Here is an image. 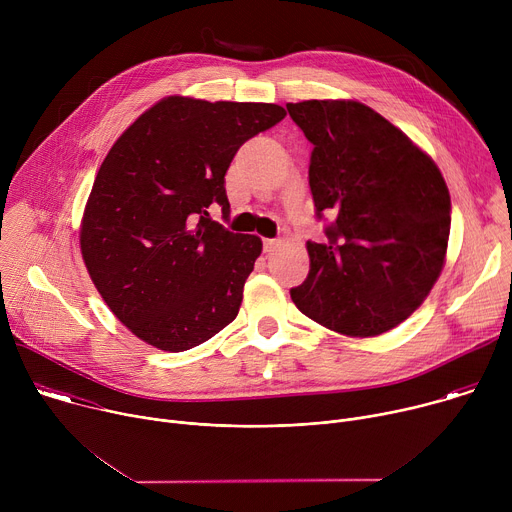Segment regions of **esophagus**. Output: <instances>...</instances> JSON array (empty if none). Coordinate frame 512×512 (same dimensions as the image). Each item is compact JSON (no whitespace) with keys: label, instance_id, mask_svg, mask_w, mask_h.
<instances>
[{"label":"esophagus","instance_id":"34e87169","mask_svg":"<svg viewBox=\"0 0 512 512\" xmlns=\"http://www.w3.org/2000/svg\"><path fill=\"white\" fill-rule=\"evenodd\" d=\"M279 245H281V241H279V239H265V241H263V249H265V253L275 251Z\"/></svg>","mask_w":512,"mask_h":512}]
</instances>
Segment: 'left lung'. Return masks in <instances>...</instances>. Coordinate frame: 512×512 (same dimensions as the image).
<instances>
[{"label": "left lung", "instance_id": "left-lung-1", "mask_svg": "<svg viewBox=\"0 0 512 512\" xmlns=\"http://www.w3.org/2000/svg\"><path fill=\"white\" fill-rule=\"evenodd\" d=\"M314 145L318 216L328 243H306L310 273L289 291L324 328L367 338L393 330L429 296L446 265L452 200L435 162L399 127L352 99L287 103Z\"/></svg>", "mask_w": 512, "mask_h": 512}]
</instances>
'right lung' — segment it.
<instances>
[{
	"mask_svg": "<svg viewBox=\"0 0 512 512\" xmlns=\"http://www.w3.org/2000/svg\"><path fill=\"white\" fill-rule=\"evenodd\" d=\"M273 103L164 97L113 143L81 221L85 267L117 320L166 352L229 326L261 255L257 235L231 233L225 174L241 145L279 123Z\"/></svg>",
	"mask_w": 512,
	"mask_h": 512,
	"instance_id": "1",
	"label": "right lung"
}]
</instances>
